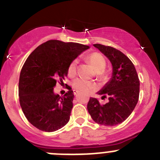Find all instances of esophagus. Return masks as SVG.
I'll list each match as a JSON object with an SVG mask.
<instances>
[{
	"instance_id": "esophagus-1",
	"label": "esophagus",
	"mask_w": 160,
	"mask_h": 160,
	"mask_svg": "<svg viewBox=\"0 0 160 160\" xmlns=\"http://www.w3.org/2000/svg\"><path fill=\"white\" fill-rule=\"evenodd\" d=\"M73 94L75 95V96H77V95L78 94V91H77V90H73Z\"/></svg>"
}]
</instances>
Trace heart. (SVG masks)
Listing matches in <instances>:
<instances>
[{
  "instance_id": "heart-1",
  "label": "heart",
  "mask_w": 160,
  "mask_h": 160,
  "mask_svg": "<svg viewBox=\"0 0 160 160\" xmlns=\"http://www.w3.org/2000/svg\"><path fill=\"white\" fill-rule=\"evenodd\" d=\"M88 59L96 70L97 75L101 77L104 75L103 70L106 67L105 59L101 54L98 52H93L88 56ZM77 70V60H73L68 67V74L70 76H74ZM72 88L76 90L81 93H88L95 89V84L90 80L82 78H77L72 81Z\"/></svg>"
}]
</instances>
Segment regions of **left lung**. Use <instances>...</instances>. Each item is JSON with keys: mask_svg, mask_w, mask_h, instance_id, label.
Returning <instances> with one entry per match:
<instances>
[{"mask_svg": "<svg viewBox=\"0 0 160 160\" xmlns=\"http://www.w3.org/2000/svg\"><path fill=\"white\" fill-rule=\"evenodd\" d=\"M112 65L108 82L98 92L102 98L108 97V102L101 105L98 99L90 98L88 111L96 123L114 126L123 122L135 109L139 96V80L132 61L119 50L101 44L93 45Z\"/></svg>", "mask_w": 160, "mask_h": 160, "instance_id": "1", "label": "left lung"}]
</instances>
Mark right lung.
I'll return each mask as SVG.
<instances>
[{
	"label": "right lung",
	"mask_w": 160,
	"mask_h": 160,
	"mask_svg": "<svg viewBox=\"0 0 160 160\" xmlns=\"http://www.w3.org/2000/svg\"><path fill=\"white\" fill-rule=\"evenodd\" d=\"M89 46L76 42L49 40L28 56L20 73V105L28 122L35 128L52 132L60 129L70 120L73 91L63 97L53 91L57 80L68 73L69 65Z\"/></svg>",
	"instance_id": "obj_1"
}]
</instances>
